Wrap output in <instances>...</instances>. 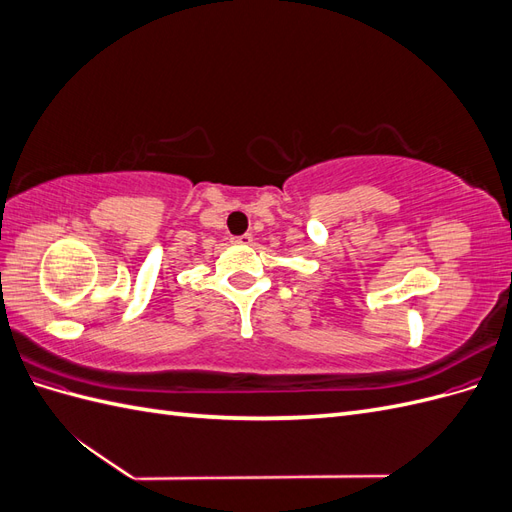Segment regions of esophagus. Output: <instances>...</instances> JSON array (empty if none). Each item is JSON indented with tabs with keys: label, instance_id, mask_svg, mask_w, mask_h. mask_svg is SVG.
Instances as JSON below:
<instances>
[{
	"label": "esophagus",
	"instance_id": "esophagus-1",
	"mask_svg": "<svg viewBox=\"0 0 512 512\" xmlns=\"http://www.w3.org/2000/svg\"><path fill=\"white\" fill-rule=\"evenodd\" d=\"M254 241V237L250 235V232H245V235L241 237H232V243H239V245H250Z\"/></svg>",
	"mask_w": 512,
	"mask_h": 512
}]
</instances>
